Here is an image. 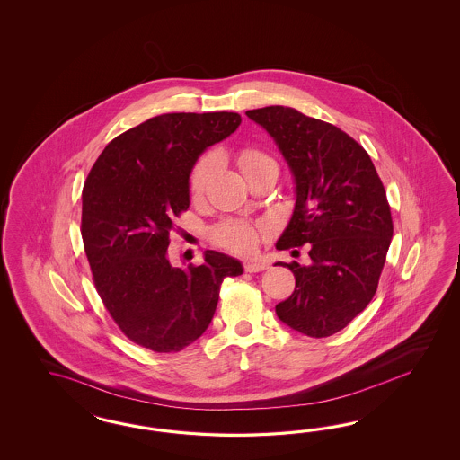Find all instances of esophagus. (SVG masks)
Listing matches in <instances>:
<instances>
[{"instance_id":"1","label":"esophagus","mask_w":460,"mask_h":460,"mask_svg":"<svg viewBox=\"0 0 460 460\" xmlns=\"http://www.w3.org/2000/svg\"><path fill=\"white\" fill-rule=\"evenodd\" d=\"M266 268H268V261L263 260V258H260V260H246L244 261V270L248 273H258V271H263Z\"/></svg>"}]
</instances>
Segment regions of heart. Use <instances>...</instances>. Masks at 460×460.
Returning a JSON list of instances; mask_svg holds the SVG:
<instances>
[{
	"instance_id": "obj_1",
	"label": "heart",
	"mask_w": 460,
	"mask_h": 460,
	"mask_svg": "<svg viewBox=\"0 0 460 460\" xmlns=\"http://www.w3.org/2000/svg\"><path fill=\"white\" fill-rule=\"evenodd\" d=\"M237 164H239V167H241L244 177L248 181L251 177H254L256 173L266 170V168H277L275 160L270 155H266L265 152L258 150V148L241 150L237 155ZM216 165H217V158H216V155L212 154L204 155L197 162V165L192 170V175H190V183H189L190 195L194 199L204 194ZM261 233H263L261 226L239 221V219H227V221L217 224L212 229L210 236L217 246H223L227 250L239 251V252H248L256 246Z\"/></svg>"
}]
</instances>
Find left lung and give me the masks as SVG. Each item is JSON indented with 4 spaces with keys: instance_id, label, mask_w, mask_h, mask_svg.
Returning a JSON list of instances; mask_svg holds the SVG:
<instances>
[{
    "instance_id": "left-lung-1",
    "label": "left lung",
    "mask_w": 460,
    "mask_h": 460,
    "mask_svg": "<svg viewBox=\"0 0 460 460\" xmlns=\"http://www.w3.org/2000/svg\"><path fill=\"white\" fill-rule=\"evenodd\" d=\"M246 116L277 143L295 181V209L277 248L306 244L312 260L279 263L292 270L295 290L277 315L300 334L329 337L376 293L393 237L383 181L366 150L337 126L287 106Z\"/></svg>"
}]
</instances>
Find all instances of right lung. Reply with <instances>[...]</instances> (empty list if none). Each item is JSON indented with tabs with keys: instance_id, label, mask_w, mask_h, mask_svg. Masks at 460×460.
I'll use <instances>...</instances> for the list:
<instances>
[{
	"instance_id": "1",
	"label": "right lung",
	"mask_w": 460,
	"mask_h": 460,
	"mask_svg": "<svg viewBox=\"0 0 460 460\" xmlns=\"http://www.w3.org/2000/svg\"><path fill=\"white\" fill-rule=\"evenodd\" d=\"M237 112H168L116 137L83 190L84 250L104 306L123 334L155 352H179L206 332L226 277L243 265L217 251L181 270L170 263L175 217L189 209L190 173Z\"/></svg>"
}]
</instances>
